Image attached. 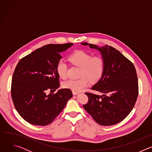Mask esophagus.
<instances>
[{
  "mask_svg": "<svg viewBox=\"0 0 152 152\" xmlns=\"http://www.w3.org/2000/svg\"><path fill=\"white\" fill-rule=\"evenodd\" d=\"M72 93H73V95H76V94H79V92L75 91H72Z\"/></svg>",
  "mask_w": 152,
  "mask_h": 152,
  "instance_id": "1",
  "label": "esophagus"
}]
</instances>
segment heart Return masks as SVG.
<instances>
[{
  "label": "heart",
  "mask_w": 152,
  "mask_h": 152,
  "mask_svg": "<svg viewBox=\"0 0 152 152\" xmlns=\"http://www.w3.org/2000/svg\"><path fill=\"white\" fill-rule=\"evenodd\" d=\"M70 61L75 66L81 68L79 79H69L62 83L65 88L75 91H80L89 85L90 80L95 82L100 80L104 70V60L102 56L93 55L84 50H76L69 56ZM56 70L62 79L67 77L68 66L64 60L60 59L56 64Z\"/></svg>",
  "instance_id": "b5f03b06"
}]
</instances>
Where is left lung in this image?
Masks as SVG:
<instances>
[{
  "label": "left lung",
  "instance_id": "1",
  "mask_svg": "<svg viewBox=\"0 0 152 152\" xmlns=\"http://www.w3.org/2000/svg\"><path fill=\"white\" fill-rule=\"evenodd\" d=\"M81 45L99 50L105 64L102 77L91 88L103 94L85 93L88 102L83 107L100 125L117 124L131 112L138 96L135 68L131 61L112 46L99 48L88 42Z\"/></svg>",
  "mask_w": 152,
  "mask_h": 152
}]
</instances>
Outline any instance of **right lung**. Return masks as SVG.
Here are the masks:
<instances>
[{
  "label": "right lung",
  "mask_w": 152,
  "mask_h": 152,
  "mask_svg": "<svg viewBox=\"0 0 152 152\" xmlns=\"http://www.w3.org/2000/svg\"><path fill=\"white\" fill-rule=\"evenodd\" d=\"M73 43L48 45L21 58L12 75L11 97L15 110L31 124L46 126L51 123L66 106L73 94L64 88L55 94L60 85L56 64L60 55Z\"/></svg>",
  "instance_id": "right-lung-1"
}]
</instances>
